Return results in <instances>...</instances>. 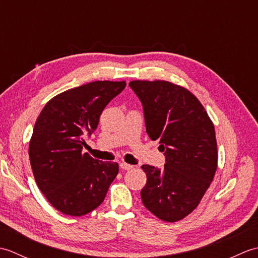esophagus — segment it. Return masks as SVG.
I'll use <instances>...</instances> for the list:
<instances>
[{"label": "esophagus", "instance_id": "34e87169", "mask_svg": "<svg viewBox=\"0 0 258 258\" xmlns=\"http://www.w3.org/2000/svg\"><path fill=\"white\" fill-rule=\"evenodd\" d=\"M119 166H120V168H122V169H125V171H128V169H132L134 167L133 165H130V164L124 163V162L120 163Z\"/></svg>", "mask_w": 258, "mask_h": 258}]
</instances>
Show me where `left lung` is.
<instances>
[{
    "mask_svg": "<svg viewBox=\"0 0 258 258\" xmlns=\"http://www.w3.org/2000/svg\"><path fill=\"white\" fill-rule=\"evenodd\" d=\"M144 109L146 133L165 152L162 169L143 165L144 206L165 222L183 220L199 206L217 168L214 124L191 93L167 81H132Z\"/></svg>",
    "mask_w": 258,
    "mask_h": 258,
    "instance_id": "left-lung-1",
    "label": "left lung"
}]
</instances>
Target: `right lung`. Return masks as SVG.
<instances>
[{
    "label": "right lung",
    "instance_id": "obj_1",
    "mask_svg": "<svg viewBox=\"0 0 258 258\" xmlns=\"http://www.w3.org/2000/svg\"><path fill=\"white\" fill-rule=\"evenodd\" d=\"M125 86V81L91 82L54 96L38 115L29 145L31 167L38 188L65 215L94 211L116 177L117 163L82 150L84 136L94 132L103 109Z\"/></svg>",
    "mask_w": 258,
    "mask_h": 258
}]
</instances>
